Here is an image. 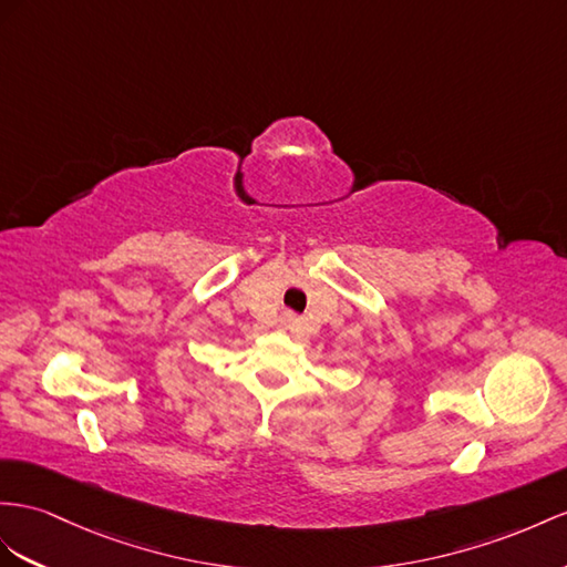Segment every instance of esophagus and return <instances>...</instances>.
Returning a JSON list of instances; mask_svg holds the SVG:
<instances>
[{"instance_id":"1","label":"esophagus","mask_w":567,"mask_h":567,"mask_svg":"<svg viewBox=\"0 0 567 567\" xmlns=\"http://www.w3.org/2000/svg\"><path fill=\"white\" fill-rule=\"evenodd\" d=\"M280 326H282L285 330H299V328H301V321H299L297 313L285 311L282 318H280Z\"/></svg>"}]
</instances>
